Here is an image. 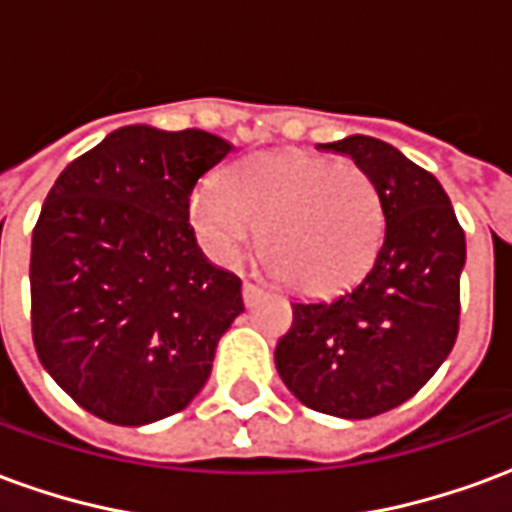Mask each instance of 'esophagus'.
<instances>
[{
    "label": "esophagus",
    "mask_w": 512,
    "mask_h": 512,
    "mask_svg": "<svg viewBox=\"0 0 512 512\" xmlns=\"http://www.w3.org/2000/svg\"><path fill=\"white\" fill-rule=\"evenodd\" d=\"M241 293H244V304L246 307H252L255 301H260V296H263V290L257 288L255 282H244V288H241Z\"/></svg>",
    "instance_id": "esophagus-1"
}]
</instances>
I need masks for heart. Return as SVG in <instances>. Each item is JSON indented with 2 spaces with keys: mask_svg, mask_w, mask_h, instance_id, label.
I'll list each match as a JSON object with an SVG mask.
<instances>
[{
  "mask_svg": "<svg viewBox=\"0 0 512 512\" xmlns=\"http://www.w3.org/2000/svg\"><path fill=\"white\" fill-rule=\"evenodd\" d=\"M205 252L233 263L252 244L268 274L296 293L326 296L365 274L384 235L373 178L354 161L271 150L235 161L219 186L191 194Z\"/></svg>",
  "mask_w": 512,
  "mask_h": 512,
  "instance_id": "obj_1",
  "label": "heart"
}]
</instances>
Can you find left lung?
I'll list each match as a JSON object with an SVG mask.
<instances>
[{"label": "left lung", "mask_w": 512, "mask_h": 512, "mask_svg": "<svg viewBox=\"0 0 512 512\" xmlns=\"http://www.w3.org/2000/svg\"><path fill=\"white\" fill-rule=\"evenodd\" d=\"M326 150L351 156L373 178L384 241L354 288L293 304L274 362L312 411L370 419L417 395L452 351L466 238L439 180L400 150L362 134Z\"/></svg>", "instance_id": "1"}]
</instances>
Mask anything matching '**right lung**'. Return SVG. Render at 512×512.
I'll use <instances>...</instances> for the list:
<instances>
[{
  "label": "right lung",
  "instance_id": "1",
  "mask_svg": "<svg viewBox=\"0 0 512 512\" xmlns=\"http://www.w3.org/2000/svg\"><path fill=\"white\" fill-rule=\"evenodd\" d=\"M233 145L197 128H117L73 158L32 230V343L68 395L112 425L189 406L244 312L189 222L197 180Z\"/></svg>",
  "mask_w": 512,
  "mask_h": 512
}]
</instances>
